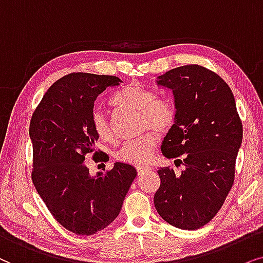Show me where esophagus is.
<instances>
[{"mask_svg": "<svg viewBox=\"0 0 263 263\" xmlns=\"http://www.w3.org/2000/svg\"><path fill=\"white\" fill-rule=\"evenodd\" d=\"M149 170H152V168L148 167V166H138L137 167V172L138 173H143V172H145V171H149Z\"/></svg>", "mask_w": 263, "mask_h": 263, "instance_id": "obj_1", "label": "esophagus"}]
</instances>
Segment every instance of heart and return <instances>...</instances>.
<instances>
[{
	"label": "heart",
	"instance_id": "1",
	"mask_svg": "<svg viewBox=\"0 0 263 263\" xmlns=\"http://www.w3.org/2000/svg\"><path fill=\"white\" fill-rule=\"evenodd\" d=\"M114 106L139 111V129L144 132L137 138L122 143L115 152V159L120 162L143 166L150 162L157 145V132L166 135L177 121V109L170 101L157 99L154 91L138 85H129L122 89L111 100ZM91 126L97 137L103 142H113L111 126L101 110L91 115Z\"/></svg>",
	"mask_w": 263,
	"mask_h": 263
}]
</instances>
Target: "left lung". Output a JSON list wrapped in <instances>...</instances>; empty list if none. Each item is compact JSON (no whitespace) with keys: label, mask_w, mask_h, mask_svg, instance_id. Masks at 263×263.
Segmentation results:
<instances>
[{"label":"left lung","mask_w":263,"mask_h":263,"mask_svg":"<svg viewBox=\"0 0 263 263\" xmlns=\"http://www.w3.org/2000/svg\"><path fill=\"white\" fill-rule=\"evenodd\" d=\"M157 79L172 89L177 109L176 125L161 150L185 171H157L161 181L154 204L170 225L197 230L218 214L232 189L243 125L232 90L211 69L180 66Z\"/></svg>","instance_id":"left-lung-1"}]
</instances>
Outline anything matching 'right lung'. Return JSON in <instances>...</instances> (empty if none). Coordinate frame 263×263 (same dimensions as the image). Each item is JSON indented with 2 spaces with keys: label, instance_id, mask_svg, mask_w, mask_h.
<instances>
[{
  "label": "right lung",
  "instance_id": "obj_1",
  "mask_svg": "<svg viewBox=\"0 0 263 263\" xmlns=\"http://www.w3.org/2000/svg\"><path fill=\"white\" fill-rule=\"evenodd\" d=\"M120 83L115 76L69 73L49 87L31 117L34 187L56 221L80 236L114 221L137 176L131 164L117 162L91 177L85 162L89 154L109 160L96 150L91 115L99 95Z\"/></svg>",
  "mask_w": 263,
  "mask_h": 263
}]
</instances>
